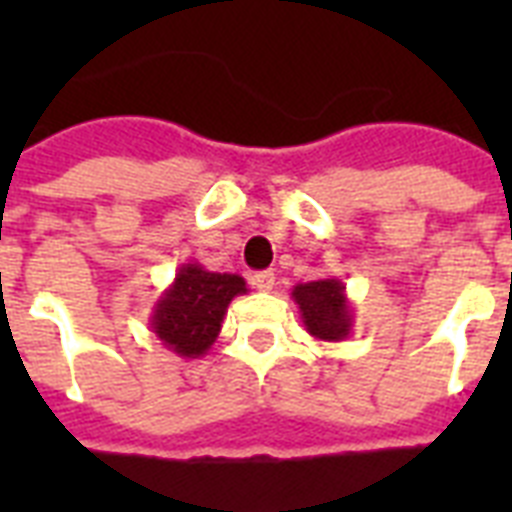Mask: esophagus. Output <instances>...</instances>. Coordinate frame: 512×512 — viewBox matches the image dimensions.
<instances>
[{
	"label": "esophagus",
	"instance_id": "esophagus-1",
	"mask_svg": "<svg viewBox=\"0 0 512 512\" xmlns=\"http://www.w3.org/2000/svg\"><path fill=\"white\" fill-rule=\"evenodd\" d=\"M252 284H255V289H260V292H271V289L276 287V276H273L271 271H260L252 276Z\"/></svg>",
	"mask_w": 512,
	"mask_h": 512
}]
</instances>
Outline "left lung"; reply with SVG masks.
<instances>
[{
    "mask_svg": "<svg viewBox=\"0 0 512 512\" xmlns=\"http://www.w3.org/2000/svg\"><path fill=\"white\" fill-rule=\"evenodd\" d=\"M300 319L308 335L324 342H342L353 329V308L340 279H319L292 289Z\"/></svg>",
    "mask_w": 512,
    "mask_h": 512,
    "instance_id": "1",
    "label": "left lung"
}]
</instances>
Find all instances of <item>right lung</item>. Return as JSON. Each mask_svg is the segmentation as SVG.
Returning a JSON list of instances; mask_svg holds the SVG:
<instances>
[{"label":"right lung","mask_w":512,"mask_h":512,"mask_svg":"<svg viewBox=\"0 0 512 512\" xmlns=\"http://www.w3.org/2000/svg\"><path fill=\"white\" fill-rule=\"evenodd\" d=\"M239 295H247V281L239 273L207 271L191 260L177 268L148 324L164 348L180 358H199L215 345L228 305Z\"/></svg>","instance_id":"add662e5"}]
</instances>
